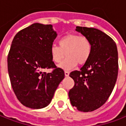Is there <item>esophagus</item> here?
Returning <instances> with one entry per match:
<instances>
[{"label":"esophagus","mask_w":126,"mask_h":126,"mask_svg":"<svg viewBox=\"0 0 126 126\" xmlns=\"http://www.w3.org/2000/svg\"><path fill=\"white\" fill-rule=\"evenodd\" d=\"M64 75L66 77H68L69 75V72L68 71H64Z\"/></svg>","instance_id":"obj_1"}]
</instances>
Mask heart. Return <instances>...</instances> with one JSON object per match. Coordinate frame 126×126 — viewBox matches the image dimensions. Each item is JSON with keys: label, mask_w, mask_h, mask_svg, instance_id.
<instances>
[{"label": "heart", "mask_w": 126, "mask_h": 126, "mask_svg": "<svg viewBox=\"0 0 126 126\" xmlns=\"http://www.w3.org/2000/svg\"><path fill=\"white\" fill-rule=\"evenodd\" d=\"M59 47L53 44L50 47V55L54 63L61 62L59 67L69 70L79 64H84L90 58L93 46L89 39L77 34H68L59 41Z\"/></svg>", "instance_id": "1"}]
</instances>
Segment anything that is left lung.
Masks as SVG:
<instances>
[{
    "mask_svg": "<svg viewBox=\"0 0 126 126\" xmlns=\"http://www.w3.org/2000/svg\"><path fill=\"white\" fill-rule=\"evenodd\" d=\"M92 43L90 58L79 71L69 74L75 85L69 92L71 104L79 111L91 112L101 107L115 87L118 72V57L115 43L102 31L77 26Z\"/></svg>",
    "mask_w": 126,
    "mask_h": 126,
    "instance_id": "1",
    "label": "left lung"
}]
</instances>
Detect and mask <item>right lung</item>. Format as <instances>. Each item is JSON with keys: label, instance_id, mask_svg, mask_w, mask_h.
Returning a JSON list of instances; mask_svg holds the SVG:
<instances>
[{"label": "right lung", "instance_id": "obj_1", "mask_svg": "<svg viewBox=\"0 0 126 126\" xmlns=\"http://www.w3.org/2000/svg\"><path fill=\"white\" fill-rule=\"evenodd\" d=\"M57 36L52 25L33 23L14 36L8 55V71L18 100L26 107L40 109L51 103L64 70L57 68L50 47ZM54 68L50 73L44 68Z\"/></svg>", "mask_w": 126, "mask_h": 126}]
</instances>
